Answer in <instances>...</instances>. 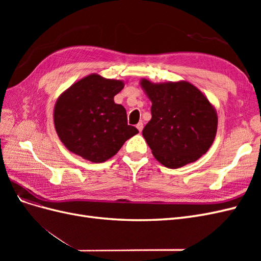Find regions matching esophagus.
I'll use <instances>...</instances> for the list:
<instances>
[{
  "mask_svg": "<svg viewBox=\"0 0 261 261\" xmlns=\"http://www.w3.org/2000/svg\"><path fill=\"white\" fill-rule=\"evenodd\" d=\"M136 127H137V129H138L139 132L143 130V128H144V124H143V122H139V123L136 125Z\"/></svg>",
  "mask_w": 261,
  "mask_h": 261,
  "instance_id": "esophagus-1",
  "label": "esophagus"
}]
</instances>
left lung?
Here are the masks:
<instances>
[{"label":"left lung","instance_id":"obj_1","mask_svg":"<svg viewBox=\"0 0 261 261\" xmlns=\"http://www.w3.org/2000/svg\"><path fill=\"white\" fill-rule=\"evenodd\" d=\"M151 106L143 136L164 167L177 169L206 153L216 138L218 115L204 94L185 81L154 84L140 81Z\"/></svg>","mask_w":261,"mask_h":261}]
</instances>
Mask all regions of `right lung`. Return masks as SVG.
<instances>
[{"instance_id": "1", "label": "right lung", "mask_w": 261, "mask_h": 261, "mask_svg": "<svg viewBox=\"0 0 261 261\" xmlns=\"http://www.w3.org/2000/svg\"><path fill=\"white\" fill-rule=\"evenodd\" d=\"M123 88V81L90 74L58 98L53 112L55 130L70 152L101 163L138 134L127 124L125 108L114 102V96Z\"/></svg>"}]
</instances>
